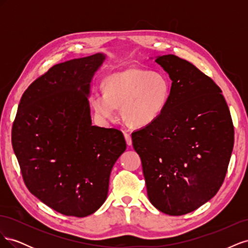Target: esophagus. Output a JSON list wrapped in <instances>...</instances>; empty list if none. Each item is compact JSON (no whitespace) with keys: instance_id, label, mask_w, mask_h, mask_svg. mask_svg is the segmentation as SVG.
<instances>
[{"instance_id":"34e87169","label":"esophagus","mask_w":248,"mask_h":248,"mask_svg":"<svg viewBox=\"0 0 248 248\" xmlns=\"http://www.w3.org/2000/svg\"><path fill=\"white\" fill-rule=\"evenodd\" d=\"M124 138H125V140H126V144L128 146H131L132 145V140H131L130 134L127 133V132H124Z\"/></svg>"}]
</instances>
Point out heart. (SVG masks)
<instances>
[{
	"label": "heart",
	"instance_id": "b5f03b06",
	"mask_svg": "<svg viewBox=\"0 0 248 248\" xmlns=\"http://www.w3.org/2000/svg\"><path fill=\"white\" fill-rule=\"evenodd\" d=\"M170 91L166 74L132 67L109 76L104 80V92H93L90 103L102 120H114L118 107L126 124L146 127L167 108Z\"/></svg>",
	"mask_w": 248,
	"mask_h": 248
}]
</instances>
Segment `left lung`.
Here are the masks:
<instances>
[{"label": "left lung", "mask_w": 248, "mask_h": 248, "mask_svg": "<svg viewBox=\"0 0 248 248\" xmlns=\"http://www.w3.org/2000/svg\"><path fill=\"white\" fill-rule=\"evenodd\" d=\"M171 79L167 108L131 134L148 198L159 211L179 216L211 200L223 183L234 147V125L220 88L174 55L155 60Z\"/></svg>", "instance_id": "obj_1"}]
</instances>
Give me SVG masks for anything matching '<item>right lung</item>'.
Returning a JSON list of instances; mask_svg holds the SVG:
<instances>
[{"instance_id": "add662e5", "label": "right lung", "mask_w": 248, "mask_h": 248, "mask_svg": "<svg viewBox=\"0 0 248 248\" xmlns=\"http://www.w3.org/2000/svg\"><path fill=\"white\" fill-rule=\"evenodd\" d=\"M103 54L60 63L19 102L12 147L28 189L55 211L85 217L107 200L109 175L126 149L123 133L92 126L90 82Z\"/></svg>"}]
</instances>
